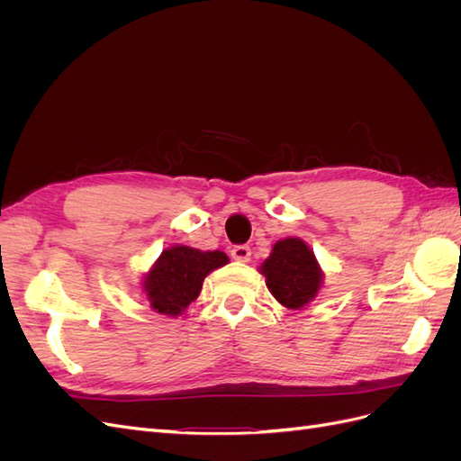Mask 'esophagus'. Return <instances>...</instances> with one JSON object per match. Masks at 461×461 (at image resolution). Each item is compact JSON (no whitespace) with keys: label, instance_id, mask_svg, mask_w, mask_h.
<instances>
[{"label":"esophagus","instance_id":"34e87169","mask_svg":"<svg viewBox=\"0 0 461 461\" xmlns=\"http://www.w3.org/2000/svg\"><path fill=\"white\" fill-rule=\"evenodd\" d=\"M230 256H232V259H236V261H242V263H248L249 261V258H252V249H249V246H234L232 249H230Z\"/></svg>","mask_w":461,"mask_h":461}]
</instances>
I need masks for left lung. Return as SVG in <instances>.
I'll return each instance as SVG.
<instances>
[{"label":"left lung","instance_id":"left-lung-1","mask_svg":"<svg viewBox=\"0 0 461 461\" xmlns=\"http://www.w3.org/2000/svg\"><path fill=\"white\" fill-rule=\"evenodd\" d=\"M258 271L265 276L273 298L292 312L312 303L325 278L313 249L296 236L276 240Z\"/></svg>","mask_w":461,"mask_h":461}]
</instances>
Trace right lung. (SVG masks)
<instances>
[{
	"instance_id": "right-lung-1",
	"label": "right lung",
	"mask_w": 461,
	"mask_h": 461,
	"mask_svg": "<svg viewBox=\"0 0 461 461\" xmlns=\"http://www.w3.org/2000/svg\"><path fill=\"white\" fill-rule=\"evenodd\" d=\"M229 263L225 252L175 244L165 248L156 263L144 273L140 288L149 308L167 317H178L200 296L203 278Z\"/></svg>"
}]
</instances>
